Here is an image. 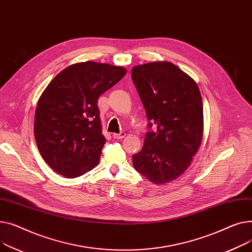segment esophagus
I'll use <instances>...</instances> for the list:
<instances>
[{"mask_svg": "<svg viewBox=\"0 0 252 252\" xmlns=\"http://www.w3.org/2000/svg\"><path fill=\"white\" fill-rule=\"evenodd\" d=\"M125 136H126L125 132H121V133H119V134H118V133H114L113 134V137L115 139H123Z\"/></svg>", "mask_w": 252, "mask_h": 252, "instance_id": "1", "label": "esophagus"}]
</instances>
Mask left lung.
Masks as SVG:
<instances>
[{
    "label": "left lung",
    "mask_w": 252,
    "mask_h": 252,
    "mask_svg": "<svg viewBox=\"0 0 252 252\" xmlns=\"http://www.w3.org/2000/svg\"><path fill=\"white\" fill-rule=\"evenodd\" d=\"M149 127L142 150L132 156L133 166L157 185L176 180L191 165L203 136V108L199 88L188 74L167 61L131 70Z\"/></svg>",
    "instance_id": "1"
}]
</instances>
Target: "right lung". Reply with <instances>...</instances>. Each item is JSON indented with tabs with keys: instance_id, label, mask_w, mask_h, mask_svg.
Returning a JSON list of instances; mask_svg holds the SVG:
<instances>
[{
	"instance_id": "1",
	"label": "right lung",
	"mask_w": 252,
	"mask_h": 252,
	"mask_svg": "<svg viewBox=\"0 0 252 252\" xmlns=\"http://www.w3.org/2000/svg\"><path fill=\"white\" fill-rule=\"evenodd\" d=\"M126 73L121 66L75 63L43 91L35 110L34 137L42 158L56 173L76 178L97 166L106 143L97 99Z\"/></svg>"
}]
</instances>
